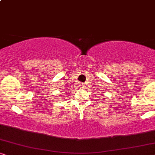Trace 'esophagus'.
<instances>
[{
	"mask_svg": "<svg viewBox=\"0 0 155 155\" xmlns=\"http://www.w3.org/2000/svg\"><path fill=\"white\" fill-rule=\"evenodd\" d=\"M80 87H82V88H84V87H85V84H84V83H82V84H80Z\"/></svg>",
	"mask_w": 155,
	"mask_h": 155,
	"instance_id": "obj_1",
	"label": "esophagus"
}]
</instances>
